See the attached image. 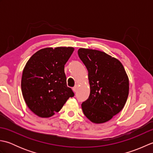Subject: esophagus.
<instances>
[{"mask_svg":"<svg viewBox=\"0 0 153 153\" xmlns=\"http://www.w3.org/2000/svg\"><path fill=\"white\" fill-rule=\"evenodd\" d=\"M77 85H76L75 87H73V89H73V91L76 93V92L77 91Z\"/></svg>","mask_w":153,"mask_h":153,"instance_id":"1","label":"esophagus"}]
</instances>
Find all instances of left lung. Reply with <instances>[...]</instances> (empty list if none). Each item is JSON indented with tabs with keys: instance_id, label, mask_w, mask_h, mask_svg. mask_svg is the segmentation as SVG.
Instances as JSON below:
<instances>
[{
	"instance_id": "1",
	"label": "left lung",
	"mask_w": 153,
	"mask_h": 153,
	"mask_svg": "<svg viewBox=\"0 0 153 153\" xmlns=\"http://www.w3.org/2000/svg\"><path fill=\"white\" fill-rule=\"evenodd\" d=\"M79 57L88 71L89 98L82 104L91 122L109 121L123 109L129 94V78L122 64L105 52L81 48Z\"/></svg>"
}]
</instances>
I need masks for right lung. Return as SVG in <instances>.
<instances>
[{
  "mask_svg": "<svg viewBox=\"0 0 153 153\" xmlns=\"http://www.w3.org/2000/svg\"><path fill=\"white\" fill-rule=\"evenodd\" d=\"M74 48H42L27 62L21 87L25 103L35 114L49 118L58 112L74 93L66 85L64 65Z\"/></svg>",
  "mask_w": 153,
  "mask_h": 153,
  "instance_id": "obj_1",
  "label": "right lung"
}]
</instances>
